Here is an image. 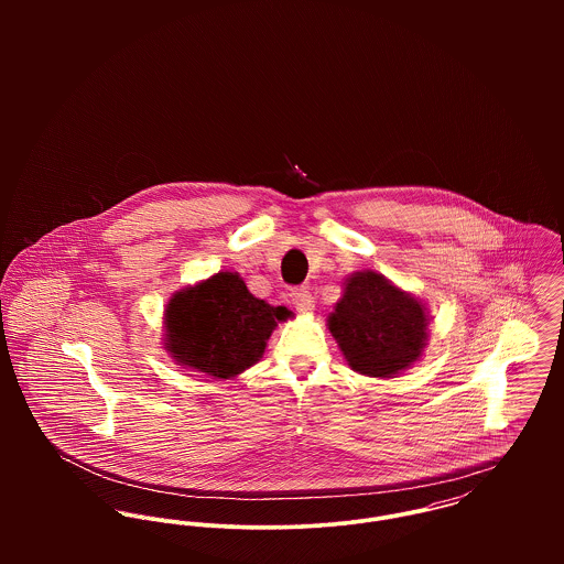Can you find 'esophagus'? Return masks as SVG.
I'll return each instance as SVG.
<instances>
[{
    "mask_svg": "<svg viewBox=\"0 0 564 564\" xmlns=\"http://www.w3.org/2000/svg\"><path fill=\"white\" fill-rule=\"evenodd\" d=\"M291 302L300 313H313L315 311V297L308 291V286H297L291 291Z\"/></svg>",
    "mask_w": 564,
    "mask_h": 564,
    "instance_id": "1",
    "label": "esophagus"
}]
</instances>
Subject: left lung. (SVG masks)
Segmentation results:
<instances>
[{"label":"left lung","mask_w":564,"mask_h":564,"mask_svg":"<svg viewBox=\"0 0 564 564\" xmlns=\"http://www.w3.org/2000/svg\"><path fill=\"white\" fill-rule=\"evenodd\" d=\"M423 306L373 271H358L327 317V327L349 367L391 378L421 356L427 338Z\"/></svg>","instance_id":"1"}]
</instances>
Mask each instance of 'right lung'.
Instances as JSON below:
<instances>
[{
    "mask_svg": "<svg viewBox=\"0 0 564 564\" xmlns=\"http://www.w3.org/2000/svg\"><path fill=\"white\" fill-rule=\"evenodd\" d=\"M164 317L166 349L177 362L232 378L262 358L267 338L289 311L253 297L237 273L221 271L175 293Z\"/></svg>",
    "mask_w": 564,
    "mask_h": 564,
    "instance_id": "right-lung-1",
    "label": "right lung"
}]
</instances>
